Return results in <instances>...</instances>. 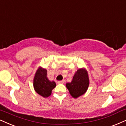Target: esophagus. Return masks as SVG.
Wrapping results in <instances>:
<instances>
[{"mask_svg": "<svg viewBox=\"0 0 126 126\" xmlns=\"http://www.w3.org/2000/svg\"><path fill=\"white\" fill-rule=\"evenodd\" d=\"M64 82H65V80H60V81H58L57 82V83H64Z\"/></svg>", "mask_w": 126, "mask_h": 126, "instance_id": "obj_1", "label": "esophagus"}]
</instances>
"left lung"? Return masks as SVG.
<instances>
[{
	"mask_svg": "<svg viewBox=\"0 0 126 126\" xmlns=\"http://www.w3.org/2000/svg\"><path fill=\"white\" fill-rule=\"evenodd\" d=\"M89 85L88 72L85 68H81L78 69L72 81L70 83H66V86L71 95L74 98H77L86 92Z\"/></svg>",
	"mask_w": 126,
	"mask_h": 126,
	"instance_id": "1",
	"label": "left lung"
}]
</instances>
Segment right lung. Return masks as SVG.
<instances>
[{
    "label": "right lung",
    "instance_id": "obj_1",
    "mask_svg": "<svg viewBox=\"0 0 126 126\" xmlns=\"http://www.w3.org/2000/svg\"><path fill=\"white\" fill-rule=\"evenodd\" d=\"M33 86L37 94L44 97H47L51 94V92L56 86V83L48 79L47 71L46 69L39 67L34 78Z\"/></svg>",
    "mask_w": 126,
    "mask_h": 126
}]
</instances>
